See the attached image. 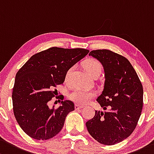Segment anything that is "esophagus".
Here are the masks:
<instances>
[{
    "mask_svg": "<svg viewBox=\"0 0 154 154\" xmlns=\"http://www.w3.org/2000/svg\"><path fill=\"white\" fill-rule=\"evenodd\" d=\"M75 110H79V109H81V108H82V106H80V105L79 104H75Z\"/></svg>",
    "mask_w": 154,
    "mask_h": 154,
    "instance_id": "esophagus-1",
    "label": "esophagus"
}]
</instances>
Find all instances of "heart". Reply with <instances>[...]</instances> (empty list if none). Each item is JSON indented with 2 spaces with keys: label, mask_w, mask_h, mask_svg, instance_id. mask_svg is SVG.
<instances>
[{
  "label": "heart",
  "mask_w": 154,
  "mask_h": 154,
  "mask_svg": "<svg viewBox=\"0 0 154 154\" xmlns=\"http://www.w3.org/2000/svg\"><path fill=\"white\" fill-rule=\"evenodd\" d=\"M83 66L85 70L89 73L92 77L99 76L102 71V65L97 60L93 58H88L83 61ZM74 69V67L69 68L67 70L65 75V81L67 82L69 80L70 74ZM96 93L92 90H85L82 88H76L72 91L69 94V98L72 101L78 103L80 105H84L88 103L92 98L94 97Z\"/></svg>",
  "instance_id": "obj_1"
}]
</instances>
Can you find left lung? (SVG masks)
<instances>
[{"instance_id": "left-lung-1", "label": "left lung", "mask_w": 154, "mask_h": 154, "mask_svg": "<svg viewBox=\"0 0 154 154\" xmlns=\"http://www.w3.org/2000/svg\"><path fill=\"white\" fill-rule=\"evenodd\" d=\"M105 72L104 89L97 101L106 111H95L85 123L94 140L107 145L123 141L135 129L143 106V88L128 60L107 49L93 50Z\"/></svg>"}]
</instances>
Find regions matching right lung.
Segmentation results:
<instances>
[{
    "label": "right lung",
    "mask_w": 154,
    "mask_h": 154,
    "mask_svg": "<svg viewBox=\"0 0 154 154\" xmlns=\"http://www.w3.org/2000/svg\"><path fill=\"white\" fill-rule=\"evenodd\" d=\"M89 52L85 48L51 47L34 54L16 74L12 90L13 111L20 127L38 140L56 136L63 127L66 116L74 110L70 100L61 101L57 108L48 102L63 83L68 69Z\"/></svg>",
    "instance_id": "right-lung-1"
}]
</instances>
